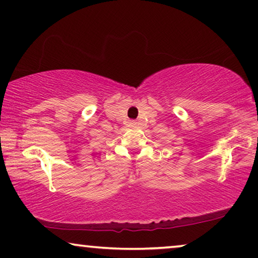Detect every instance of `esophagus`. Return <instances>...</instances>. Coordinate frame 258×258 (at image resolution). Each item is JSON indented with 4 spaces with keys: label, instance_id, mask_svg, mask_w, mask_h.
Wrapping results in <instances>:
<instances>
[{
    "label": "esophagus",
    "instance_id": "obj_1",
    "mask_svg": "<svg viewBox=\"0 0 258 258\" xmlns=\"http://www.w3.org/2000/svg\"><path fill=\"white\" fill-rule=\"evenodd\" d=\"M130 125H131V126H136L137 122L134 121V120H132V121H130Z\"/></svg>",
    "mask_w": 258,
    "mask_h": 258
}]
</instances>
